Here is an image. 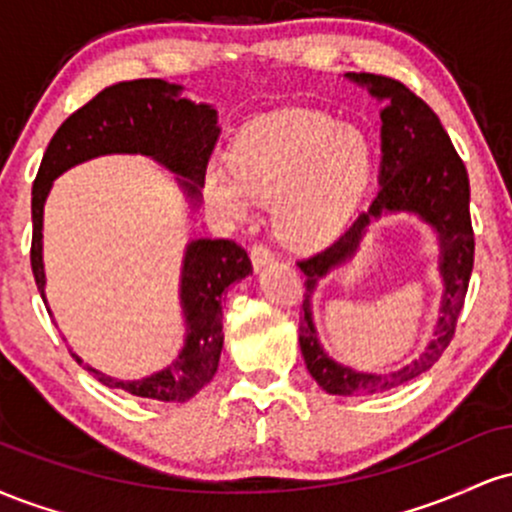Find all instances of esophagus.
<instances>
[{
	"mask_svg": "<svg viewBox=\"0 0 512 512\" xmlns=\"http://www.w3.org/2000/svg\"><path fill=\"white\" fill-rule=\"evenodd\" d=\"M250 260H252V267L260 272L262 267H267L269 262H274V250L264 243H255L250 248Z\"/></svg>",
	"mask_w": 512,
	"mask_h": 512,
	"instance_id": "34e87169",
	"label": "esophagus"
}]
</instances>
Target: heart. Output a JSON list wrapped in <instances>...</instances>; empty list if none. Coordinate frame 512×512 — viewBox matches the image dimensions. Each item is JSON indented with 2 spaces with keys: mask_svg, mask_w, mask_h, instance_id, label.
Returning <instances> with one entry per match:
<instances>
[{
  "mask_svg": "<svg viewBox=\"0 0 512 512\" xmlns=\"http://www.w3.org/2000/svg\"><path fill=\"white\" fill-rule=\"evenodd\" d=\"M231 167L209 163L204 195L240 219L252 197H274V223L286 240L320 245L337 236L366 192L373 146L358 127L317 110H276L236 134Z\"/></svg>",
  "mask_w": 512,
  "mask_h": 512,
  "instance_id": "b5f03b06",
  "label": "heart"
}]
</instances>
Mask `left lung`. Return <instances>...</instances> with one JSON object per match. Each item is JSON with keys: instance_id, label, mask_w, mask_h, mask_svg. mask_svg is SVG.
I'll return each mask as SVG.
<instances>
[{"instance_id": "left-lung-1", "label": "left lung", "mask_w": 512, "mask_h": 512, "mask_svg": "<svg viewBox=\"0 0 512 512\" xmlns=\"http://www.w3.org/2000/svg\"><path fill=\"white\" fill-rule=\"evenodd\" d=\"M366 84L375 98L387 101L380 127L383 137V163H380V187L368 211H361L349 228L327 245L325 250L298 260L305 274L303 317L298 325V342L308 373L330 395H373L399 387L419 378L443 356L455 337L457 317L467 296L469 276L474 267V231L469 216V178L462 158L457 156L448 132L419 96L409 93L397 79L380 74H346ZM383 210H411L432 223L439 231L441 273L446 281L444 315L429 349L409 367L385 376L356 374L334 364L316 344L312 318L309 317V293L316 279L332 266L353 254L367 223Z\"/></svg>"}]
</instances>
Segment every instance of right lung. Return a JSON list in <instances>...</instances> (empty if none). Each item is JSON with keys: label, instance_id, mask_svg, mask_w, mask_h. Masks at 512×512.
Here are the masks:
<instances>
[{"label": "right lung", "instance_id": "1", "mask_svg": "<svg viewBox=\"0 0 512 512\" xmlns=\"http://www.w3.org/2000/svg\"><path fill=\"white\" fill-rule=\"evenodd\" d=\"M216 139V110L182 98L180 86L161 79L120 81L103 88L69 115L50 139L33 180L31 267L43 301V204L57 175L93 156L144 154L178 173V182L187 197L197 199ZM250 272L248 252L236 240H192L182 264L180 298L187 339L180 356L166 370L144 380H115L88 366L84 368L96 375L98 383L113 390L158 402H187L214 378L219 368L223 291ZM74 358L81 363L79 356Z\"/></svg>", "mask_w": 512, "mask_h": 512}]
</instances>
